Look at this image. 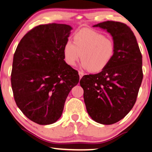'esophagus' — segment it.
Returning a JSON list of instances; mask_svg holds the SVG:
<instances>
[{
    "instance_id": "esophagus-1",
    "label": "esophagus",
    "mask_w": 152,
    "mask_h": 152,
    "mask_svg": "<svg viewBox=\"0 0 152 152\" xmlns=\"http://www.w3.org/2000/svg\"><path fill=\"white\" fill-rule=\"evenodd\" d=\"M79 78L81 79L82 77L83 76V73H82V72H81V71H79Z\"/></svg>"
}]
</instances>
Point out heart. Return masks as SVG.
<instances>
[{
    "mask_svg": "<svg viewBox=\"0 0 152 152\" xmlns=\"http://www.w3.org/2000/svg\"><path fill=\"white\" fill-rule=\"evenodd\" d=\"M115 53L113 39L95 29H80L73 36V42L64 44V61L69 66H75L81 59V66L92 73L103 71L110 64Z\"/></svg>",
    "mask_w": 152,
    "mask_h": 152,
    "instance_id": "obj_1",
    "label": "heart"
}]
</instances>
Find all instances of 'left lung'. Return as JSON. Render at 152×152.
<instances>
[{
    "instance_id": "obj_1",
    "label": "left lung",
    "mask_w": 152,
    "mask_h": 152,
    "mask_svg": "<svg viewBox=\"0 0 152 152\" xmlns=\"http://www.w3.org/2000/svg\"><path fill=\"white\" fill-rule=\"evenodd\" d=\"M110 33L115 53L100 73L80 80L87 111L94 121L112 125L123 119L135 104L143 79L142 55L136 38L126 24L107 21L94 25Z\"/></svg>"
}]
</instances>
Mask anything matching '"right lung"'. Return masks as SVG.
Wrapping results in <instances>:
<instances>
[{"mask_svg": "<svg viewBox=\"0 0 152 152\" xmlns=\"http://www.w3.org/2000/svg\"><path fill=\"white\" fill-rule=\"evenodd\" d=\"M72 27L39 25L23 37L13 56L11 86L17 106L29 120L50 125L61 117L79 76L64 61L63 48Z\"/></svg>", "mask_w": 152, "mask_h": 152, "instance_id": "1", "label": "right lung"}]
</instances>
